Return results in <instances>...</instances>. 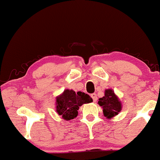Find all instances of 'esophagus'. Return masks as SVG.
Segmentation results:
<instances>
[{
	"label": "esophagus",
	"instance_id": "obj_1",
	"mask_svg": "<svg viewBox=\"0 0 160 160\" xmlns=\"http://www.w3.org/2000/svg\"><path fill=\"white\" fill-rule=\"evenodd\" d=\"M91 97H92V98H93V100L94 102H96V101H97V99H98L97 96H96V93H92L91 94Z\"/></svg>",
	"mask_w": 160,
	"mask_h": 160
}]
</instances>
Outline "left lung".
Returning <instances> with one entry per match:
<instances>
[{"label": "left lung", "mask_w": 160, "mask_h": 160, "mask_svg": "<svg viewBox=\"0 0 160 160\" xmlns=\"http://www.w3.org/2000/svg\"><path fill=\"white\" fill-rule=\"evenodd\" d=\"M98 103L102 107L103 116L107 119L118 115L122 110V102L111 88L105 90L104 96L98 98Z\"/></svg>", "instance_id": "8db88e82"}]
</instances>
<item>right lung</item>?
Listing matches in <instances>:
<instances>
[{"label": "right lung", "mask_w": 160, "mask_h": 160, "mask_svg": "<svg viewBox=\"0 0 160 160\" xmlns=\"http://www.w3.org/2000/svg\"><path fill=\"white\" fill-rule=\"evenodd\" d=\"M92 102L91 96L83 92L66 89L56 98V112L65 120H73L77 118L80 107Z\"/></svg>", "instance_id": "1"}]
</instances>
